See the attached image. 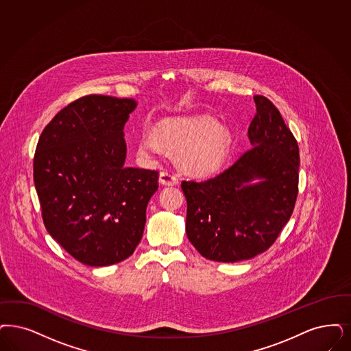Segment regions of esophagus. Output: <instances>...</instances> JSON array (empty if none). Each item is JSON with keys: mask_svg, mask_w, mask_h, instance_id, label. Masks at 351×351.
Masks as SVG:
<instances>
[{"mask_svg": "<svg viewBox=\"0 0 351 351\" xmlns=\"http://www.w3.org/2000/svg\"><path fill=\"white\" fill-rule=\"evenodd\" d=\"M160 183L165 184V186H176L178 183V178L174 173L164 170L160 173Z\"/></svg>", "mask_w": 351, "mask_h": 351, "instance_id": "obj_1", "label": "esophagus"}]
</instances>
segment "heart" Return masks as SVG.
<instances>
[{
    "label": "heart",
    "instance_id": "1",
    "mask_svg": "<svg viewBox=\"0 0 351 351\" xmlns=\"http://www.w3.org/2000/svg\"><path fill=\"white\" fill-rule=\"evenodd\" d=\"M180 148L182 168L196 176H209L225 162L232 132L209 116L165 118L156 125V135L147 132L141 149L148 155H160L162 144Z\"/></svg>",
    "mask_w": 351,
    "mask_h": 351
}]
</instances>
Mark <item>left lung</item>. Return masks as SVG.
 Wrapping results in <instances>:
<instances>
[{
  "label": "left lung",
  "instance_id": "obj_1",
  "mask_svg": "<svg viewBox=\"0 0 351 351\" xmlns=\"http://www.w3.org/2000/svg\"><path fill=\"white\" fill-rule=\"evenodd\" d=\"M251 148L207 181H183L186 234L206 259L237 263L272 246L298 195V143L278 109L254 96Z\"/></svg>",
  "mask_w": 351,
  "mask_h": 351
}]
</instances>
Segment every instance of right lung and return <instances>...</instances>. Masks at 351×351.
I'll use <instances>...</instances> for the list:
<instances>
[{"label": "right lung", "instance_id": "add662e5", "mask_svg": "<svg viewBox=\"0 0 351 351\" xmlns=\"http://www.w3.org/2000/svg\"><path fill=\"white\" fill-rule=\"evenodd\" d=\"M138 103L83 96L45 126L34 181L53 239L90 267L117 264L143 237L145 209L158 187L155 170L125 167V123Z\"/></svg>", "mask_w": 351, "mask_h": 351}]
</instances>
